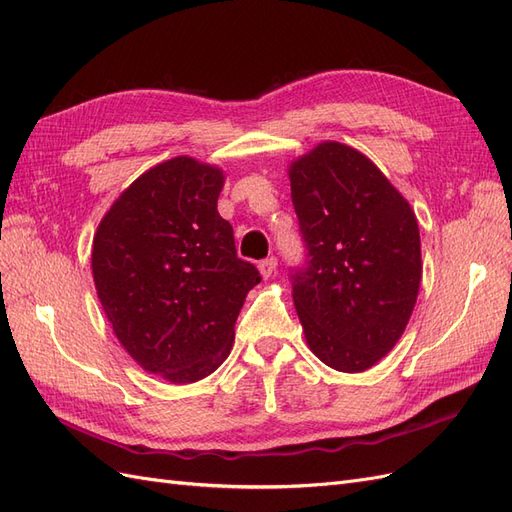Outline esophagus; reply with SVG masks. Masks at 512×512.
Masks as SVG:
<instances>
[{
    "instance_id": "1",
    "label": "esophagus",
    "mask_w": 512,
    "mask_h": 512,
    "mask_svg": "<svg viewBox=\"0 0 512 512\" xmlns=\"http://www.w3.org/2000/svg\"><path fill=\"white\" fill-rule=\"evenodd\" d=\"M275 269H277V258L275 256H269V258L258 262V271H260L262 277H265V280L275 273Z\"/></svg>"
}]
</instances>
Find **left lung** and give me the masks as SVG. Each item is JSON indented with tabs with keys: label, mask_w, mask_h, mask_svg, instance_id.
<instances>
[{
	"label": "left lung",
	"mask_w": 512,
	"mask_h": 512,
	"mask_svg": "<svg viewBox=\"0 0 512 512\" xmlns=\"http://www.w3.org/2000/svg\"><path fill=\"white\" fill-rule=\"evenodd\" d=\"M288 175L307 252L290 269L307 346L337 371H365L412 316L423 275L416 215L374 162L342 143H320Z\"/></svg>",
	"instance_id": "8db88e82"
}]
</instances>
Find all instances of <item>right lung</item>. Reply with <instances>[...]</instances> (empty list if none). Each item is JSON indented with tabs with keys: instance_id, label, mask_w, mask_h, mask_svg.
I'll list each match as a JSON object with an SVG mask.
<instances>
[{
	"instance_id": "right-lung-1",
	"label": "right lung",
	"mask_w": 512,
	"mask_h": 512,
	"mask_svg": "<svg viewBox=\"0 0 512 512\" xmlns=\"http://www.w3.org/2000/svg\"><path fill=\"white\" fill-rule=\"evenodd\" d=\"M222 185L218 166L188 156L162 162L115 200L94 237V282L119 344L173 384L222 365L260 282L218 213Z\"/></svg>"
}]
</instances>
